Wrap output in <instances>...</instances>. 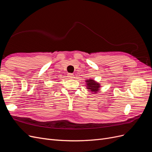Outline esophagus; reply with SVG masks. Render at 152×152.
<instances>
[{"label": "esophagus", "instance_id": "esophagus-1", "mask_svg": "<svg viewBox=\"0 0 152 152\" xmlns=\"http://www.w3.org/2000/svg\"><path fill=\"white\" fill-rule=\"evenodd\" d=\"M68 77L69 78H74V75L73 74H68Z\"/></svg>", "mask_w": 152, "mask_h": 152}]
</instances>
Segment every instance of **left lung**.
Wrapping results in <instances>:
<instances>
[{
    "mask_svg": "<svg viewBox=\"0 0 152 152\" xmlns=\"http://www.w3.org/2000/svg\"><path fill=\"white\" fill-rule=\"evenodd\" d=\"M87 88L88 89H89V91H91L92 92H96L99 91V88L100 86H99V83L97 82H96L93 80H88L87 81Z\"/></svg>",
    "mask_w": 152,
    "mask_h": 152,
    "instance_id": "8db88e82",
    "label": "left lung"
}]
</instances>
